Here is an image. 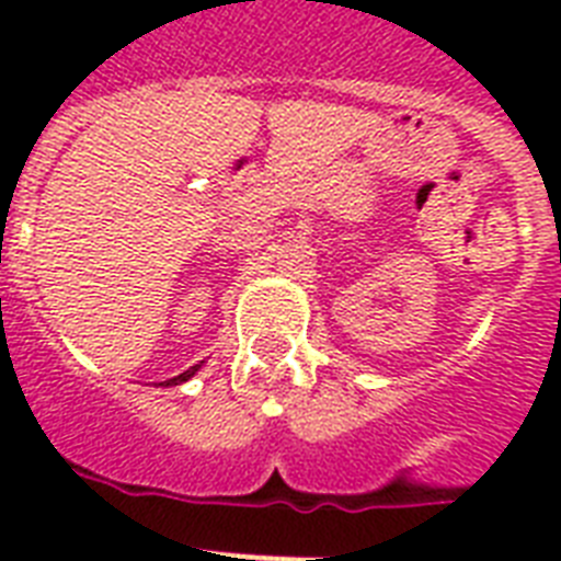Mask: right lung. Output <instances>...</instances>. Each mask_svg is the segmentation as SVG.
<instances>
[{"label":"right lung","mask_w":561,"mask_h":561,"mask_svg":"<svg viewBox=\"0 0 561 561\" xmlns=\"http://www.w3.org/2000/svg\"><path fill=\"white\" fill-rule=\"evenodd\" d=\"M197 369H201V364H194V367H188L186 373H180V375H174V378H169V381H162V387H174V383L188 381V378H192V375L197 373Z\"/></svg>","instance_id":"1"}]
</instances>
